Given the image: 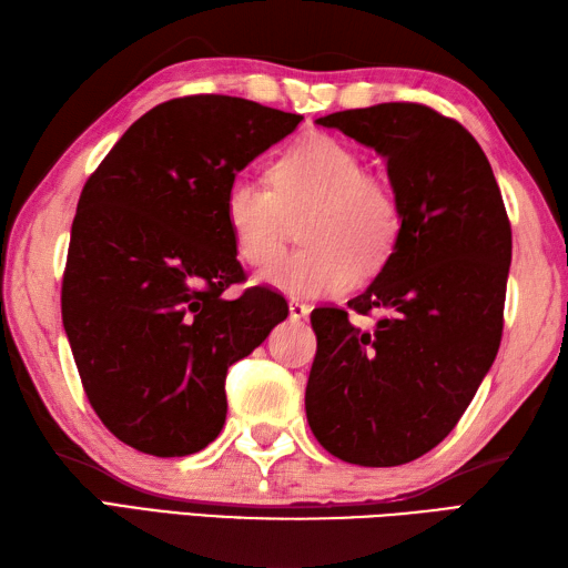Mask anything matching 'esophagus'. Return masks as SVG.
<instances>
[{
  "label": "esophagus",
  "instance_id": "esophagus-1",
  "mask_svg": "<svg viewBox=\"0 0 568 568\" xmlns=\"http://www.w3.org/2000/svg\"><path fill=\"white\" fill-rule=\"evenodd\" d=\"M287 310H291V320H307L310 315V307L305 303H297V300H291Z\"/></svg>",
  "mask_w": 568,
  "mask_h": 568
}]
</instances>
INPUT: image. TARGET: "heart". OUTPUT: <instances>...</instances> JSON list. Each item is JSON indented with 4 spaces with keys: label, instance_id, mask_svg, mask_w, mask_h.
I'll list each match as a JSON object with an SVG mask.
<instances>
[{
    "label": "heart",
    "instance_id": "1",
    "mask_svg": "<svg viewBox=\"0 0 568 568\" xmlns=\"http://www.w3.org/2000/svg\"><path fill=\"white\" fill-rule=\"evenodd\" d=\"M305 211L311 246L275 260L258 283L291 297L346 293L361 268L388 261L400 234V204L344 141L310 134L277 155L271 187L239 178L226 190L224 222L241 261L263 265L282 247L290 224Z\"/></svg>",
    "mask_w": 568,
    "mask_h": 568
}]
</instances>
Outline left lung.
I'll return each instance as SVG.
<instances>
[{
    "label": "left lung",
    "instance_id": "8db88e82",
    "mask_svg": "<svg viewBox=\"0 0 568 568\" xmlns=\"http://www.w3.org/2000/svg\"><path fill=\"white\" fill-rule=\"evenodd\" d=\"M317 124L383 155L400 234L376 281L348 300L358 315L390 312L376 329H356L346 310L312 312L307 422L342 462L400 466L456 427L496 361L510 222L486 153L454 119L385 102Z\"/></svg>",
    "mask_w": 568,
    "mask_h": 568
}]
</instances>
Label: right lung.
<instances>
[{
	"mask_svg": "<svg viewBox=\"0 0 568 568\" xmlns=\"http://www.w3.org/2000/svg\"><path fill=\"white\" fill-rule=\"evenodd\" d=\"M300 114L226 94L153 106L82 187L63 275V327L94 413L151 456H187L226 419V371L287 317L248 291L224 222L236 173Z\"/></svg>",
	"mask_w": 568,
	"mask_h": 568,
	"instance_id": "obj_1",
	"label": "right lung"
}]
</instances>
